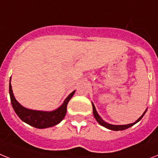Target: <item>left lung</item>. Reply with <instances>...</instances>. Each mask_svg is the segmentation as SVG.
<instances>
[{
  "label": "left lung",
  "mask_w": 158,
  "mask_h": 158,
  "mask_svg": "<svg viewBox=\"0 0 158 158\" xmlns=\"http://www.w3.org/2000/svg\"><path fill=\"white\" fill-rule=\"evenodd\" d=\"M91 104H92V108H93L94 117L95 118L96 121H97L98 123L100 124V125H102V126L105 127V128H107L108 129H110V130H113V131H122V130H124V129H126V128H130V127H132V125H134L135 124H136L137 122L140 121V120H141V118L144 116V115L145 114V112H146V111H147V109L145 110V111L144 112V113L142 114V116H140L138 120H136L134 123H132V124H121V125H115V124H108V123H107V122L104 121V120H103V119H102L100 116H99V114H98L97 111H96V109H95V105H94L93 103H91Z\"/></svg>",
  "instance_id": "left-lung-1"
}]
</instances>
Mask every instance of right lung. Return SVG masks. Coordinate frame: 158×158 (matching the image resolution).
<instances>
[{
    "label": "right lung",
    "mask_w": 158,
    "mask_h": 158,
    "mask_svg": "<svg viewBox=\"0 0 158 158\" xmlns=\"http://www.w3.org/2000/svg\"><path fill=\"white\" fill-rule=\"evenodd\" d=\"M10 81H11V78L9 79V95H10L12 106L16 114L22 121L37 128H50L59 124L66 116L67 104L75 92V91H72L66 98L63 104L54 111L48 112V111L32 110L21 105L15 99Z\"/></svg>",
    "instance_id": "add662e5"
}]
</instances>
